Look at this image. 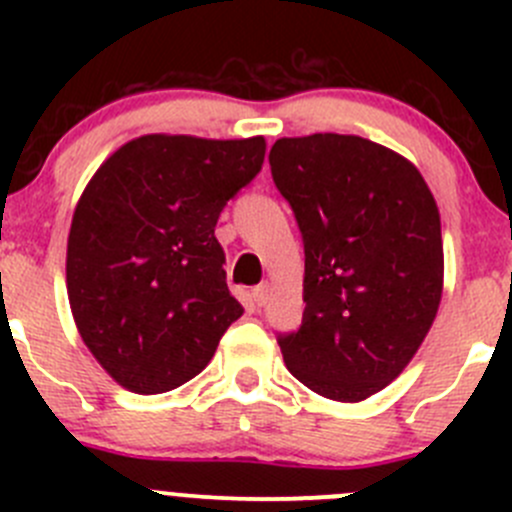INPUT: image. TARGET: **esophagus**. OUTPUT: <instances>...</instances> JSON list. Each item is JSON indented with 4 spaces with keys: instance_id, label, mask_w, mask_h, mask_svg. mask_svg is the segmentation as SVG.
<instances>
[{
    "instance_id": "34e87169",
    "label": "esophagus",
    "mask_w": 512,
    "mask_h": 512,
    "mask_svg": "<svg viewBox=\"0 0 512 512\" xmlns=\"http://www.w3.org/2000/svg\"><path fill=\"white\" fill-rule=\"evenodd\" d=\"M252 299H255L257 307H265L267 299H270V285H257L255 289H252Z\"/></svg>"
}]
</instances>
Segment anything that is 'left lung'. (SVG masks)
<instances>
[{
	"label": "left lung",
	"instance_id": "obj_1",
	"mask_svg": "<svg viewBox=\"0 0 512 512\" xmlns=\"http://www.w3.org/2000/svg\"><path fill=\"white\" fill-rule=\"evenodd\" d=\"M270 168L304 242L302 327L277 339L287 369L324 399H369L436 319V200L414 163L359 136L280 138Z\"/></svg>",
	"mask_w": 512,
	"mask_h": 512
}]
</instances>
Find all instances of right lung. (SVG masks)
<instances>
[{
    "instance_id": "1",
    "label": "right lung",
    "mask_w": 512,
    "mask_h": 512,
    "mask_svg": "<svg viewBox=\"0 0 512 512\" xmlns=\"http://www.w3.org/2000/svg\"><path fill=\"white\" fill-rule=\"evenodd\" d=\"M262 160V136L151 133L89 180L71 220L66 289L81 339L123 389H178L242 317L215 225Z\"/></svg>"
}]
</instances>
